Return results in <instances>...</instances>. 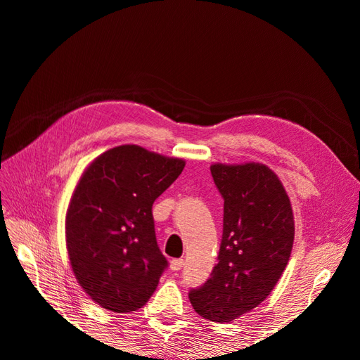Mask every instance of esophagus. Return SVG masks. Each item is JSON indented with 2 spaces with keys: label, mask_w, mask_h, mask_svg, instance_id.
Instances as JSON below:
<instances>
[{
  "label": "esophagus",
  "mask_w": 360,
  "mask_h": 360,
  "mask_svg": "<svg viewBox=\"0 0 360 360\" xmlns=\"http://www.w3.org/2000/svg\"><path fill=\"white\" fill-rule=\"evenodd\" d=\"M183 266H184V259H183V258H174V259H171L169 267H171L172 271L180 270Z\"/></svg>",
  "instance_id": "34e87169"
}]
</instances>
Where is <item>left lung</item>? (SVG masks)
I'll use <instances>...</instances> for the list:
<instances>
[{
    "instance_id": "obj_1",
    "label": "left lung",
    "mask_w": 360,
    "mask_h": 360,
    "mask_svg": "<svg viewBox=\"0 0 360 360\" xmlns=\"http://www.w3.org/2000/svg\"><path fill=\"white\" fill-rule=\"evenodd\" d=\"M224 198V231L210 278L189 291L201 317L226 323L252 311L278 284L290 259L294 217L276 174L261 163L210 167Z\"/></svg>"
}]
</instances>
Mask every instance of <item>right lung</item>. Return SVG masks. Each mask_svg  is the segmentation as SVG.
Listing matches in <instances>:
<instances>
[{
	"instance_id": "1",
	"label": "right lung",
	"mask_w": 360,
	"mask_h": 360,
	"mask_svg": "<svg viewBox=\"0 0 360 360\" xmlns=\"http://www.w3.org/2000/svg\"><path fill=\"white\" fill-rule=\"evenodd\" d=\"M184 160L139 146L105 151L82 174L66 214V243L79 285L102 308H143L168 267L151 207Z\"/></svg>"
}]
</instances>
